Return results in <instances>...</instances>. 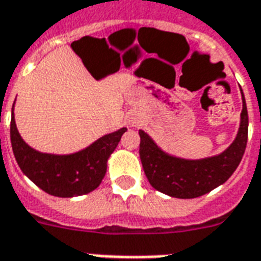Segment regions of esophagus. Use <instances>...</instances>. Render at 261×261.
I'll return each mask as SVG.
<instances>
[{"instance_id": "obj_1", "label": "esophagus", "mask_w": 261, "mask_h": 261, "mask_svg": "<svg viewBox=\"0 0 261 261\" xmlns=\"http://www.w3.org/2000/svg\"><path fill=\"white\" fill-rule=\"evenodd\" d=\"M130 122H132V125L135 126V123H136V122H135V121H130Z\"/></svg>"}]
</instances>
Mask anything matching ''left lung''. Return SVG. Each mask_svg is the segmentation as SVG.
Listing matches in <instances>:
<instances>
[{
    "instance_id": "8db88e82",
    "label": "left lung",
    "mask_w": 261,
    "mask_h": 261,
    "mask_svg": "<svg viewBox=\"0 0 261 261\" xmlns=\"http://www.w3.org/2000/svg\"><path fill=\"white\" fill-rule=\"evenodd\" d=\"M242 113L237 138L219 155L202 160H183L169 155L156 146L144 130L140 135V160L147 179L152 187L169 197H201L228 180L238 168L248 142V110L242 93Z\"/></svg>"
}]
</instances>
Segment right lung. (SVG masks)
<instances>
[{
	"mask_svg": "<svg viewBox=\"0 0 261 261\" xmlns=\"http://www.w3.org/2000/svg\"><path fill=\"white\" fill-rule=\"evenodd\" d=\"M125 132L126 128H121L117 132L105 135L74 154H45L31 148L21 139L12 107L11 143L17 165L33 183L55 197H77L97 189L106 175L107 161Z\"/></svg>",
	"mask_w": 261,
	"mask_h": 261,
	"instance_id": "1",
	"label": "right lung"
}]
</instances>
